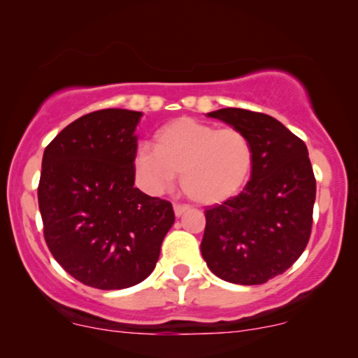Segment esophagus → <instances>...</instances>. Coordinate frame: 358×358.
<instances>
[{
    "instance_id": "esophagus-1",
    "label": "esophagus",
    "mask_w": 358,
    "mask_h": 358,
    "mask_svg": "<svg viewBox=\"0 0 358 358\" xmlns=\"http://www.w3.org/2000/svg\"><path fill=\"white\" fill-rule=\"evenodd\" d=\"M173 210H175L176 217H182V215H185L187 212H190V206L182 205V203H175L173 205Z\"/></svg>"
}]
</instances>
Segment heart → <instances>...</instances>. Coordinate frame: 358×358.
<instances>
[{
  "label": "heart",
  "mask_w": 358,
  "mask_h": 358,
  "mask_svg": "<svg viewBox=\"0 0 358 358\" xmlns=\"http://www.w3.org/2000/svg\"><path fill=\"white\" fill-rule=\"evenodd\" d=\"M155 150L140 146L135 168L143 187L165 192L182 173V187L198 203L217 205L243 190L253 170V146L236 128L178 118L155 135Z\"/></svg>",
  "instance_id": "1"
}]
</instances>
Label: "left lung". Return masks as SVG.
Masks as SVG:
<instances>
[{
	"mask_svg": "<svg viewBox=\"0 0 358 358\" xmlns=\"http://www.w3.org/2000/svg\"><path fill=\"white\" fill-rule=\"evenodd\" d=\"M208 116L243 131L255 160L243 192L205 212L201 255L218 278L260 285L290 268L308 243L317 192L308 150L273 116L242 108Z\"/></svg>",
	"mask_w": 358,
	"mask_h": 358,
	"instance_id": "obj_1",
	"label": "left lung"
}]
</instances>
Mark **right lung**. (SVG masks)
I'll return each mask as SVG.
<instances>
[{
	"label": "right lung",
	"mask_w": 358,
	"mask_h": 358,
	"mask_svg": "<svg viewBox=\"0 0 358 358\" xmlns=\"http://www.w3.org/2000/svg\"><path fill=\"white\" fill-rule=\"evenodd\" d=\"M141 115L93 111L43 153L38 205L46 245L71 277L100 290L143 282L175 222L170 201L133 187Z\"/></svg>",
	"instance_id": "right-lung-1"
}]
</instances>
